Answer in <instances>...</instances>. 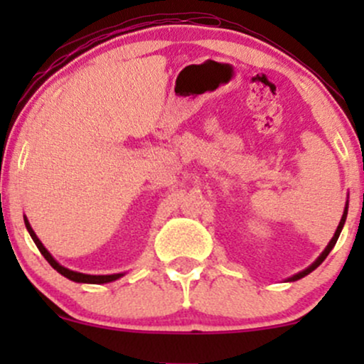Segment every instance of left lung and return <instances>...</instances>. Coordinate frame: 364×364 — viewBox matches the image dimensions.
Wrapping results in <instances>:
<instances>
[{
	"mask_svg": "<svg viewBox=\"0 0 364 364\" xmlns=\"http://www.w3.org/2000/svg\"><path fill=\"white\" fill-rule=\"evenodd\" d=\"M348 208H349V203L346 202V207H344V214H342V217H341V223H339V225H337V229H336V232H333V236H332V240L328 241V245H327V248L323 250V252L320 253V257L316 258L315 262L311 263L310 267H306V269L304 270H301V272H298V274H294L292 275V277H289L287 279V282H294V281H299V279H303L304 275H308V274H311L313 270L316 269V267L320 265L321 262L325 260V258L328 257V253L332 252V248L333 246H336V243H337V240H339V236H341V231H342V228H344V224H346V217H348Z\"/></svg>",
	"mask_w": 364,
	"mask_h": 364,
	"instance_id": "obj_1",
	"label": "left lung"
}]
</instances>
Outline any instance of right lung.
I'll return each instance as SVG.
<instances>
[{"label":"right lung","instance_id":"add662e5","mask_svg":"<svg viewBox=\"0 0 364 364\" xmlns=\"http://www.w3.org/2000/svg\"><path fill=\"white\" fill-rule=\"evenodd\" d=\"M23 220H25V228H27L28 235H31L32 240H34V243L37 245V248H39V252L44 255V258L49 262V265H51L53 269L56 270V272H60V274L63 275V277L70 279V281H73V282H82V284H106V282L116 281V279L123 277V275H124V272H121V274H111V275H90V274L75 272V270L66 269V267L60 265V263L54 260L53 255L49 253L48 250L44 248V245L41 243V240H39V237H37V235L34 232V229L31 228V223H28L27 217H25V215H23Z\"/></svg>","mask_w":364,"mask_h":364}]
</instances>
